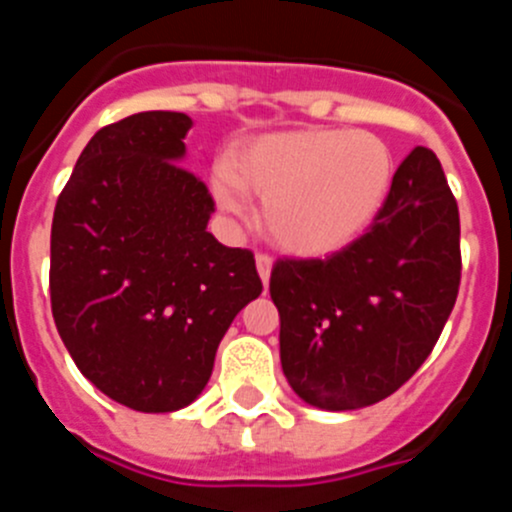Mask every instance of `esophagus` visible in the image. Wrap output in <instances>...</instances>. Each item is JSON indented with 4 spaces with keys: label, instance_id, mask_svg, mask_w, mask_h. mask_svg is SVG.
Wrapping results in <instances>:
<instances>
[{
    "label": "esophagus",
    "instance_id": "34e87169",
    "mask_svg": "<svg viewBox=\"0 0 512 512\" xmlns=\"http://www.w3.org/2000/svg\"><path fill=\"white\" fill-rule=\"evenodd\" d=\"M256 269H259V277L266 287V284H269V277H271V256L259 253V256H256Z\"/></svg>",
    "mask_w": 512,
    "mask_h": 512
}]
</instances>
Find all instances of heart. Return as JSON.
<instances>
[{
  "mask_svg": "<svg viewBox=\"0 0 512 512\" xmlns=\"http://www.w3.org/2000/svg\"><path fill=\"white\" fill-rule=\"evenodd\" d=\"M392 153L361 130H287L253 140L212 179L217 205L243 215V189L264 202L266 233L282 251L320 259L374 223L392 184Z\"/></svg>",
  "mask_w": 512,
  "mask_h": 512,
  "instance_id": "1",
  "label": "heart"
}]
</instances>
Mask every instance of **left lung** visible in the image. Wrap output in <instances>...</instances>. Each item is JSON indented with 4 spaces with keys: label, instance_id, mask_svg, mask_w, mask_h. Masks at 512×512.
Returning a JSON list of instances; mask_svg holds the SVG:
<instances>
[{
    "label": "left lung",
    "instance_id": "8db88e82",
    "mask_svg": "<svg viewBox=\"0 0 512 512\" xmlns=\"http://www.w3.org/2000/svg\"><path fill=\"white\" fill-rule=\"evenodd\" d=\"M459 279V207L436 153L418 146L361 238L323 261L271 269L289 387L333 413L390 397L436 346Z\"/></svg>",
    "mask_w": 512,
    "mask_h": 512
}]
</instances>
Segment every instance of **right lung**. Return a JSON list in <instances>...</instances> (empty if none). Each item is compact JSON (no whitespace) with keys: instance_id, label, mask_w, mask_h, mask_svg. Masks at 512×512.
Instances as JSON below:
<instances>
[{"instance_id":"1","label":"right lung","mask_w":512,"mask_h":512,"mask_svg":"<svg viewBox=\"0 0 512 512\" xmlns=\"http://www.w3.org/2000/svg\"><path fill=\"white\" fill-rule=\"evenodd\" d=\"M192 120L138 112L97 130L56 202L51 307L99 392L174 413L205 390L233 318L261 295L253 253L207 233L210 192L182 166Z\"/></svg>"}]
</instances>
